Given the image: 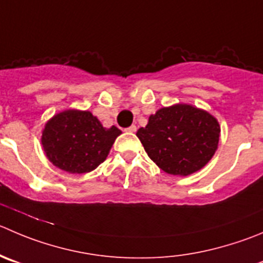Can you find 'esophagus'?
Wrapping results in <instances>:
<instances>
[{"label": "esophagus", "instance_id": "1", "mask_svg": "<svg viewBox=\"0 0 263 263\" xmlns=\"http://www.w3.org/2000/svg\"><path fill=\"white\" fill-rule=\"evenodd\" d=\"M136 130H137L136 125H132V126L126 127V129H125V132H127V133H136Z\"/></svg>", "mask_w": 263, "mask_h": 263}]
</instances>
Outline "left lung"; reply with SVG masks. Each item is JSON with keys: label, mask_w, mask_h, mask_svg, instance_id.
Here are the masks:
<instances>
[{"label": "left lung", "mask_w": 263, "mask_h": 263, "mask_svg": "<svg viewBox=\"0 0 263 263\" xmlns=\"http://www.w3.org/2000/svg\"><path fill=\"white\" fill-rule=\"evenodd\" d=\"M218 121L191 104H174L151 115L137 132L149 159L167 174L190 176L208 164L219 142Z\"/></svg>", "instance_id": "obj_1"}]
</instances>
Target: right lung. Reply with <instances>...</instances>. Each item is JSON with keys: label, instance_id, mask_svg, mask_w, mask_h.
<instances>
[{"label": "right lung", "instance_id": "obj_1", "mask_svg": "<svg viewBox=\"0 0 263 263\" xmlns=\"http://www.w3.org/2000/svg\"><path fill=\"white\" fill-rule=\"evenodd\" d=\"M121 130L103 127L89 111L67 109L52 116L42 130L47 159L72 174L89 173L107 159Z\"/></svg>", "mask_w": 263, "mask_h": 263}]
</instances>
